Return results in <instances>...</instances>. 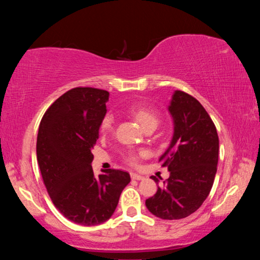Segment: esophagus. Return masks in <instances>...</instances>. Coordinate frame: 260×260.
Segmentation results:
<instances>
[{
	"instance_id": "34e87169",
	"label": "esophagus",
	"mask_w": 260,
	"mask_h": 260,
	"mask_svg": "<svg viewBox=\"0 0 260 260\" xmlns=\"http://www.w3.org/2000/svg\"><path fill=\"white\" fill-rule=\"evenodd\" d=\"M131 178L133 179V180H143L144 178L142 177V175H140V174H136V173H131Z\"/></svg>"
}]
</instances>
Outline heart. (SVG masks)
Listing matches in <instances>:
<instances>
[{
  "instance_id": "obj_1",
  "label": "heart",
  "mask_w": 260,
  "mask_h": 260,
  "mask_svg": "<svg viewBox=\"0 0 260 260\" xmlns=\"http://www.w3.org/2000/svg\"><path fill=\"white\" fill-rule=\"evenodd\" d=\"M128 112L133 116L136 120H138L141 126L143 127L144 129L148 128V127L153 126L156 127L159 122V113H158L155 109L146 107V105L135 103L132 104L128 108ZM113 128V116L111 113L105 114L104 118L101 121L100 131L103 135L110 133ZM143 151L140 152H128L126 153L125 159L127 162H129L131 165H136L139 162V158L141 155H143Z\"/></svg>"
}]
</instances>
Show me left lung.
I'll return each mask as SVG.
<instances>
[{
	"mask_svg": "<svg viewBox=\"0 0 260 260\" xmlns=\"http://www.w3.org/2000/svg\"><path fill=\"white\" fill-rule=\"evenodd\" d=\"M169 111L174 133L159 161L170 178L146 205L158 218L177 220L195 212L209 196L217 173L219 138L209 113L191 95L175 90Z\"/></svg>",
	"mask_w": 260,
	"mask_h": 260,
	"instance_id": "obj_1",
	"label": "left lung"
}]
</instances>
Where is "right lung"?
Instances as JSON below:
<instances>
[{
  "mask_svg": "<svg viewBox=\"0 0 260 260\" xmlns=\"http://www.w3.org/2000/svg\"><path fill=\"white\" fill-rule=\"evenodd\" d=\"M108 100L107 90L72 88L48 108L39 126L37 158L47 191L65 218L83 226L107 221L131 181L120 170L95 177L90 165Z\"/></svg>",
  "mask_w": 260,
  "mask_h": 260,
  "instance_id": "obj_1",
  "label": "right lung"
}]
</instances>
